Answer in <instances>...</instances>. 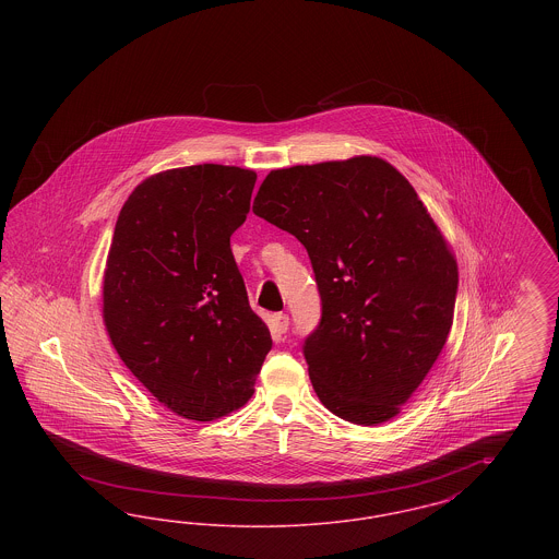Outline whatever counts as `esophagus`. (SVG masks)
Returning a JSON list of instances; mask_svg holds the SVG:
<instances>
[{
    "label": "esophagus",
    "instance_id": "1",
    "mask_svg": "<svg viewBox=\"0 0 559 559\" xmlns=\"http://www.w3.org/2000/svg\"><path fill=\"white\" fill-rule=\"evenodd\" d=\"M272 329H274V333H278V335L287 333V329H289V317L283 314V312L274 314V317H272Z\"/></svg>",
    "mask_w": 559,
    "mask_h": 559
}]
</instances>
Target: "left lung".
Masks as SVG:
<instances>
[{"instance_id": "obj_1", "label": "left lung", "mask_w": 559, "mask_h": 559, "mask_svg": "<svg viewBox=\"0 0 559 559\" xmlns=\"http://www.w3.org/2000/svg\"><path fill=\"white\" fill-rule=\"evenodd\" d=\"M253 213L299 240L320 295L304 358L320 402L372 426L399 415L447 344L459 272L419 194L377 157L274 169Z\"/></svg>"}]
</instances>
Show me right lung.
<instances>
[{"mask_svg":"<svg viewBox=\"0 0 559 559\" xmlns=\"http://www.w3.org/2000/svg\"><path fill=\"white\" fill-rule=\"evenodd\" d=\"M255 180L215 163L169 169L135 188L115 224L108 337L155 399L194 421L251 399L272 347L230 249Z\"/></svg>","mask_w":559,"mask_h":559,"instance_id":"obj_1","label":"right lung"}]
</instances>
